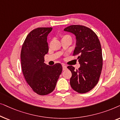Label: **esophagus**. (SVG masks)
I'll return each instance as SVG.
<instances>
[{
  "mask_svg": "<svg viewBox=\"0 0 120 120\" xmlns=\"http://www.w3.org/2000/svg\"><path fill=\"white\" fill-rule=\"evenodd\" d=\"M62 67H63V70H66L67 69V67L66 66V65H64V64L62 65Z\"/></svg>",
  "mask_w": 120,
  "mask_h": 120,
  "instance_id": "34e87169",
  "label": "esophagus"
}]
</instances>
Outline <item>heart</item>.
Segmentation results:
<instances>
[{
	"label": "heart",
	"mask_w": 120,
	"mask_h": 120,
	"mask_svg": "<svg viewBox=\"0 0 120 120\" xmlns=\"http://www.w3.org/2000/svg\"><path fill=\"white\" fill-rule=\"evenodd\" d=\"M71 38V37H70L69 35H64V36H63V37H62V39H63V38Z\"/></svg>",
	"instance_id": "b5f03b06"
}]
</instances>
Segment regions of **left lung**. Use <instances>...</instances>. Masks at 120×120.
<instances>
[{
	"mask_svg": "<svg viewBox=\"0 0 120 120\" xmlns=\"http://www.w3.org/2000/svg\"><path fill=\"white\" fill-rule=\"evenodd\" d=\"M76 37V47L73 55H79L80 64L75 70L72 65L68 68L71 72L70 79L71 88L77 92L85 93L91 91L99 81L103 67L101 45L97 34L89 28L71 25L64 29Z\"/></svg>",
	"mask_w": 120,
	"mask_h": 120,
	"instance_id": "obj_1",
	"label": "left lung"
}]
</instances>
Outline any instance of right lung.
<instances>
[{"label": "right lung", "mask_w": 120, "mask_h": 120, "mask_svg": "<svg viewBox=\"0 0 120 120\" xmlns=\"http://www.w3.org/2000/svg\"><path fill=\"white\" fill-rule=\"evenodd\" d=\"M52 29L51 27L33 29L28 34L21 49L23 74L34 92L41 96L55 90L62 71L60 63L51 66L44 63V56L49 51L47 37Z\"/></svg>", "instance_id": "right-lung-1"}]
</instances>
